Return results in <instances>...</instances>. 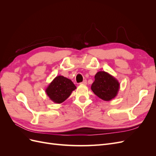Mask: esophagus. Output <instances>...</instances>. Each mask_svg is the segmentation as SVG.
<instances>
[{
    "label": "esophagus",
    "mask_w": 156,
    "mask_h": 156,
    "mask_svg": "<svg viewBox=\"0 0 156 156\" xmlns=\"http://www.w3.org/2000/svg\"><path fill=\"white\" fill-rule=\"evenodd\" d=\"M82 84H87V80H84V81L81 83Z\"/></svg>",
    "instance_id": "obj_1"
}]
</instances>
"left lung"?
Segmentation results:
<instances>
[{
	"instance_id": "left-lung-1",
	"label": "left lung",
	"mask_w": 156,
	"mask_h": 156,
	"mask_svg": "<svg viewBox=\"0 0 156 156\" xmlns=\"http://www.w3.org/2000/svg\"><path fill=\"white\" fill-rule=\"evenodd\" d=\"M95 81L91 89L96 95L104 101H111L118 94L120 83L118 80L108 73L100 71L95 75Z\"/></svg>"
}]
</instances>
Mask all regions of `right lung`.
<instances>
[{
    "label": "right lung",
    "instance_id": "add662e5",
    "mask_svg": "<svg viewBox=\"0 0 156 156\" xmlns=\"http://www.w3.org/2000/svg\"><path fill=\"white\" fill-rule=\"evenodd\" d=\"M76 88L70 79L62 75H58L46 88L45 92L52 101L61 103L66 100Z\"/></svg>",
    "mask_w": 156,
    "mask_h": 156
}]
</instances>
